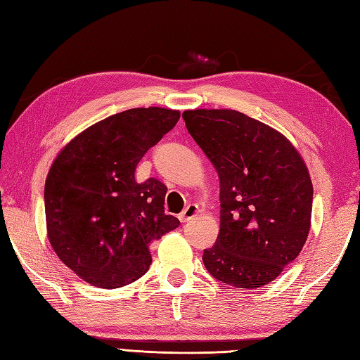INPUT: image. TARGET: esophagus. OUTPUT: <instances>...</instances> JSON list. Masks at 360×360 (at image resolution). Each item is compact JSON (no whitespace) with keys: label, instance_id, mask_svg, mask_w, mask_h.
I'll return each mask as SVG.
<instances>
[{"label":"esophagus","instance_id":"esophagus-1","mask_svg":"<svg viewBox=\"0 0 360 360\" xmlns=\"http://www.w3.org/2000/svg\"><path fill=\"white\" fill-rule=\"evenodd\" d=\"M198 215V205L196 204H188L187 207L179 213V221L181 223H188L190 219H193Z\"/></svg>","mask_w":360,"mask_h":360}]
</instances>
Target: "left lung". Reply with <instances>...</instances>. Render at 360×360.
Instances as JSON below:
<instances>
[{
  "label": "left lung",
  "instance_id": "obj_1",
  "mask_svg": "<svg viewBox=\"0 0 360 360\" xmlns=\"http://www.w3.org/2000/svg\"><path fill=\"white\" fill-rule=\"evenodd\" d=\"M182 117L219 176L221 227L204 250L205 269L229 286L262 288L308 238V168L285 136L240 111L193 110Z\"/></svg>",
  "mask_w": 360,
  "mask_h": 360
}]
</instances>
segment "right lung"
Segmentation results:
<instances>
[{
    "mask_svg": "<svg viewBox=\"0 0 360 360\" xmlns=\"http://www.w3.org/2000/svg\"><path fill=\"white\" fill-rule=\"evenodd\" d=\"M179 111L133 108L97 122L58 153L44 184L48 238L57 257L97 288H122L151 264L148 246L179 226L165 215L167 187L136 182L139 160Z\"/></svg>",
    "mask_w": 360,
    "mask_h": 360,
    "instance_id": "add662e5",
    "label": "right lung"
}]
</instances>
